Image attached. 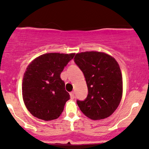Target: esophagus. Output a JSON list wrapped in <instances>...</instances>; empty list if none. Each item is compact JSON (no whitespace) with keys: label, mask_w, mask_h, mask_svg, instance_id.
<instances>
[{"label":"esophagus","mask_w":149,"mask_h":149,"mask_svg":"<svg viewBox=\"0 0 149 149\" xmlns=\"http://www.w3.org/2000/svg\"><path fill=\"white\" fill-rule=\"evenodd\" d=\"M74 92H71V93H70V97H71V99H74V97H75V95H74Z\"/></svg>","instance_id":"34e87169"}]
</instances>
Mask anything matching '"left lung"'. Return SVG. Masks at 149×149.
<instances>
[{"label": "left lung", "mask_w": 149, "mask_h": 149, "mask_svg": "<svg viewBox=\"0 0 149 149\" xmlns=\"http://www.w3.org/2000/svg\"><path fill=\"white\" fill-rule=\"evenodd\" d=\"M74 61L83 71L88 94L77 100L80 111L92 120L108 118L116 110L123 95L120 69L111 56L100 52L78 53Z\"/></svg>", "instance_id": "1"}]
</instances>
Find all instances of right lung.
<instances>
[{
    "label": "right lung",
    "mask_w": 149,
    "mask_h": 149,
    "mask_svg": "<svg viewBox=\"0 0 149 149\" xmlns=\"http://www.w3.org/2000/svg\"><path fill=\"white\" fill-rule=\"evenodd\" d=\"M74 56V53H47L36 58L26 68L22 95L26 107L34 117L52 120L61 114L70 95L60 74Z\"/></svg>",
    "instance_id": "add662e5"
}]
</instances>
